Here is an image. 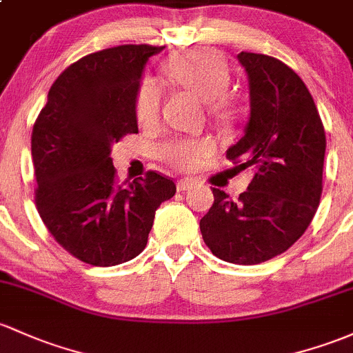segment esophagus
Listing matches in <instances>:
<instances>
[{"label": "esophagus", "mask_w": 353, "mask_h": 353, "mask_svg": "<svg viewBox=\"0 0 353 353\" xmlns=\"http://www.w3.org/2000/svg\"><path fill=\"white\" fill-rule=\"evenodd\" d=\"M196 185L195 180H192V178H181V180H178L176 183V188L178 192H187L190 190V188H193Z\"/></svg>", "instance_id": "obj_1"}]
</instances>
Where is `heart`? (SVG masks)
Masks as SVG:
<instances>
[{
    "label": "heart",
    "instance_id": "b5f03b06",
    "mask_svg": "<svg viewBox=\"0 0 353 353\" xmlns=\"http://www.w3.org/2000/svg\"><path fill=\"white\" fill-rule=\"evenodd\" d=\"M165 74L178 85L195 92L205 102H215V111H222V99L230 85V70L221 55L212 50L181 52L165 63ZM161 105V89L146 79L136 97V116L141 123L157 119ZM212 151L207 139H173L163 146L161 153L168 161L181 168H190Z\"/></svg>",
    "mask_w": 353,
    "mask_h": 353
}]
</instances>
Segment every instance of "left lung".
<instances>
[{
  "instance_id": "obj_1",
  "label": "left lung",
  "mask_w": 353,
  "mask_h": 353,
  "mask_svg": "<svg viewBox=\"0 0 353 353\" xmlns=\"http://www.w3.org/2000/svg\"><path fill=\"white\" fill-rule=\"evenodd\" d=\"M237 60L248 74L251 111L227 160L254 176L239 200L212 188L200 230L219 259L251 266L283 254L308 229L320 203L327 138L296 72L263 54L241 52Z\"/></svg>"
}]
</instances>
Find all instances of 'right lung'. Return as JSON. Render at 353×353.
<instances>
[{"label":"right lung","mask_w":353,"mask_h":353,"mask_svg":"<svg viewBox=\"0 0 353 353\" xmlns=\"http://www.w3.org/2000/svg\"><path fill=\"white\" fill-rule=\"evenodd\" d=\"M163 47L121 45L82 57L48 90L32 132L35 203L55 241L92 266H116L146 248L154 212L173 180H116L111 150L138 132L136 97L150 57Z\"/></svg>","instance_id":"add662e5"}]
</instances>
